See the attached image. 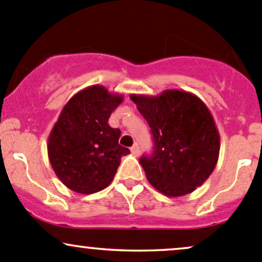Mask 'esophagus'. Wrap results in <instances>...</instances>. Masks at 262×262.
<instances>
[{"label":"esophagus","instance_id":"esophagus-1","mask_svg":"<svg viewBox=\"0 0 262 262\" xmlns=\"http://www.w3.org/2000/svg\"><path fill=\"white\" fill-rule=\"evenodd\" d=\"M130 151H132V154L134 155V157H138V155H139V153H140L139 146H138L137 144L133 145V146H132V148H130Z\"/></svg>","mask_w":262,"mask_h":262}]
</instances>
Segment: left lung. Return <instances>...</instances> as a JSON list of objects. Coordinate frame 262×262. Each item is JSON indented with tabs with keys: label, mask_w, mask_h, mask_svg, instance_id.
<instances>
[{
	"label": "left lung",
	"mask_w": 262,
	"mask_h": 262,
	"mask_svg": "<svg viewBox=\"0 0 262 262\" xmlns=\"http://www.w3.org/2000/svg\"><path fill=\"white\" fill-rule=\"evenodd\" d=\"M130 99L153 134V154L140 158L149 183L174 198L203 185L214 171L220 150L219 132L205 103L178 89L151 97L132 94Z\"/></svg>",
	"instance_id": "1"
}]
</instances>
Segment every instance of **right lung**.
Returning <instances> with one entry per match:
<instances>
[{"label": "right lung", "instance_id": "1", "mask_svg": "<svg viewBox=\"0 0 262 262\" xmlns=\"http://www.w3.org/2000/svg\"><path fill=\"white\" fill-rule=\"evenodd\" d=\"M123 96L103 85H91L74 94L62 109L50 133L48 158L58 179L71 190L93 194L113 180L128 148L118 143L119 129L108 119Z\"/></svg>", "mask_w": 262, "mask_h": 262}]
</instances>
